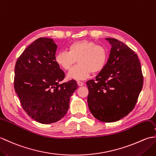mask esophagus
<instances>
[{
	"mask_svg": "<svg viewBox=\"0 0 156 156\" xmlns=\"http://www.w3.org/2000/svg\"><path fill=\"white\" fill-rule=\"evenodd\" d=\"M77 84H78V85L79 86V87H82V86L84 85V82H80V81H78L77 82Z\"/></svg>",
	"mask_w": 156,
	"mask_h": 156,
	"instance_id": "34e87169",
	"label": "esophagus"
}]
</instances>
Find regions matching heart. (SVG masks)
Wrapping results in <instances>:
<instances>
[{"label":"heart","instance_id":"1","mask_svg":"<svg viewBox=\"0 0 156 156\" xmlns=\"http://www.w3.org/2000/svg\"><path fill=\"white\" fill-rule=\"evenodd\" d=\"M68 51H62L55 55L58 65L68 71L75 63L78 64L68 73V78L76 80H84L92 72H101L107 65L108 51L105 46L87 40L76 41L69 44Z\"/></svg>","mask_w":156,"mask_h":156}]
</instances>
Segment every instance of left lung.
<instances>
[{
    "label": "left lung",
    "mask_w": 156,
    "mask_h": 156,
    "mask_svg": "<svg viewBox=\"0 0 156 156\" xmlns=\"http://www.w3.org/2000/svg\"><path fill=\"white\" fill-rule=\"evenodd\" d=\"M112 48L107 65L87 82L91 113L102 122L120 120L134 108L144 84L137 55L123 43L106 38Z\"/></svg>",
    "instance_id": "1"
}]
</instances>
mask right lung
<instances>
[{
  "mask_svg": "<svg viewBox=\"0 0 156 156\" xmlns=\"http://www.w3.org/2000/svg\"><path fill=\"white\" fill-rule=\"evenodd\" d=\"M56 49L52 39L39 38L23 51L15 67L14 88L22 107L42 124L64 117L69 98L78 88L74 80L59 84L65 73L55 62Z\"/></svg>",
  "mask_w": 156,
  "mask_h": 156,
  "instance_id": "right-lung-1",
  "label": "right lung"
}]
</instances>
